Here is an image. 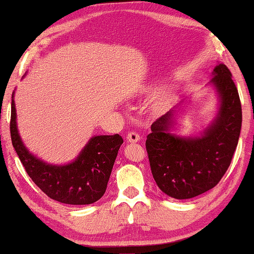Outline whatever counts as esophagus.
Segmentation results:
<instances>
[{
  "instance_id": "34e87169",
  "label": "esophagus",
  "mask_w": 254,
  "mask_h": 254,
  "mask_svg": "<svg viewBox=\"0 0 254 254\" xmlns=\"http://www.w3.org/2000/svg\"><path fill=\"white\" fill-rule=\"evenodd\" d=\"M139 140H140V135L137 134L136 132H128V134L127 135V141L130 143L137 142Z\"/></svg>"
}]
</instances>
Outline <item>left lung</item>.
<instances>
[{
    "label": "left lung",
    "instance_id": "8db88e82",
    "mask_svg": "<svg viewBox=\"0 0 254 254\" xmlns=\"http://www.w3.org/2000/svg\"><path fill=\"white\" fill-rule=\"evenodd\" d=\"M208 85L217 96V112L207 127L194 136L171 133L176 110L154 121L147 136L150 167L162 192L176 199L204 194L220 183L230 167L242 126L238 88L225 65L214 68Z\"/></svg>",
    "mask_w": 254,
    "mask_h": 254
}]
</instances>
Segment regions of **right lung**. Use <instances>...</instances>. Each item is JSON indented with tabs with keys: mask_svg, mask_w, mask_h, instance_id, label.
<instances>
[{
	"mask_svg": "<svg viewBox=\"0 0 254 254\" xmlns=\"http://www.w3.org/2000/svg\"><path fill=\"white\" fill-rule=\"evenodd\" d=\"M10 131L12 144L29 177L51 199L69 205H88L105 194L119 149L123 143L121 135H94L75 160L66 165L46 162L29 151L19 134L14 92Z\"/></svg>",
	"mask_w": 254,
	"mask_h": 254,
	"instance_id": "add662e5",
	"label": "right lung"
}]
</instances>
